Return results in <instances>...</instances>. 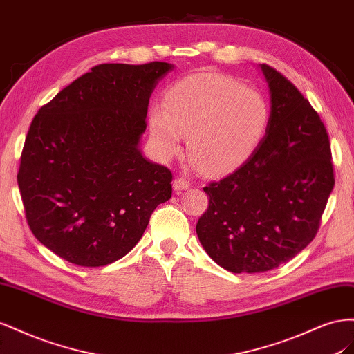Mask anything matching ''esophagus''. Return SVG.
I'll return each instance as SVG.
<instances>
[{
	"instance_id": "esophagus-1",
	"label": "esophagus",
	"mask_w": 354,
	"mask_h": 354,
	"mask_svg": "<svg viewBox=\"0 0 354 354\" xmlns=\"http://www.w3.org/2000/svg\"><path fill=\"white\" fill-rule=\"evenodd\" d=\"M189 180L187 178H176L174 180V189L176 191V193H179V191H184V189H188L189 188Z\"/></svg>"
}]
</instances>
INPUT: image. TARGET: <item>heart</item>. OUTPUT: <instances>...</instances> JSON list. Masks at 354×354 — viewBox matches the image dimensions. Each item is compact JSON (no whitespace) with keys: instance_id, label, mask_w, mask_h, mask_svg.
<instances>
[{"instance_id":"1","label":"heart","mask_w":354,"mask_h":354,"mask_svg":"<svg viewBox=\"0 0 354 354\" xmlns=\"http://www.w3.org/2000/svg\"><path fill=\"white\" fill-rule=\"evenodd\" d=\"M268 121L264 96L215 73L184 78L167 92L166 108L153 106L148 118L160 158L178 154L188 135L189 156L207 175L243 165L264 138Z\"/></svg>"}]
</instances>
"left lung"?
Returning a JSON list of instances; mask_svg holds the SVG:
<instances>
[{"label": "left lung", "mask_w": 354, "mask_h": 354, "mask_svg": "<svg viewBox=\"0 0 354 354\" xmlns=\"http://www.w3.org/2000/svg\"><path fill=\"white\" fill-rule=\"evenodd\" d=\"M259 69L270 93L266 136L236 171L203 188L209 207L196 227L218 266L250 274L285 264L315 239L335 184L319 114L274 68Z\"/></svg>", "instance_id": "left-lung-1"}]
</instances>
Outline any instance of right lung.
Wrapping results in <instances>:
<instances>
[{
  "label": "right lung",
  "instance_id": "obj_1",
  "mask_svg": "<svg viewBox=\"0 0 354 354\" xmlns=\"http://www.w3.org/2000/svg\"><path fill=\"white\" fill-rule=\"evenodd\" d=\"M175 66L104 64L38 111L17 184L39 243L80 267L127 255L154 209L171 197V174L140 151L149 97Z\"/></svg>",
  "mask_w": 354,
  "mask_h": 354
}]
</instances>
